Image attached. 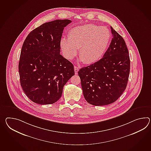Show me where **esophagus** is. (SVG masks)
I'll return each instance as SVG.
<instances>
[{"instance_id":"obj_1","label":"esophagus","mask_w":151,"mask_h":151,"mask_svg":"<svg viewBox=\"0 0 151 151\" xmlns=\"http://www.w3.org/2000/svg\"><path fill=\"white\" fill-rule=\"evenodd\" d=\"M74 70H75V75H77L78 71L79 70V67H78L77 66H74Z\"/></svg>"}]
</instances>
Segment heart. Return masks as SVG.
<instances>
[{
    "label": "heart",
    "instance_id": "heart-1",
    "mask_svg": "<svg viewBox=\"0 0 151 151\" xmlns=\"http://www.w3.org/2000/svg\"><path fill=\"white\" fill-rule=\"evenodd\" d=\"M111 34L107 27L94 24L74 27L68 34V38L61 39L60 46L64 57L71 60L79 49L80 60L93 63L102 57L111 40Z\"/></svg>",
    "mask_w": 151,
    "mask_h": 151
}]
</instances>
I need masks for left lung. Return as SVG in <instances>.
<instances>
[{"label":"left lung","instance_id":"8db88e82","mask_svg":"<svg viewBox=\"0 0 151 151\" xmlns=\"http://www.w3.org/2000/svg\"><path fill=\"white\" fill-rule=\"evenodd\" d=\"M113 38L103 57L78 71L86 100L93 106L111 104L126 89L130 59L124 38L111 27Z\"/></svg>","mask_w":151,"mask_h":151}]
</instances>
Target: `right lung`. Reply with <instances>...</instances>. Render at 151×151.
<instances>
[{
    "mask_svg": "<svg viewBox=\"0 0 151 151\" xmlns=\"http://www.w3.org/2000/svg\"><path fill=\"white\" fill-rule=\"evenodd\" d=\"M69 19L45 23L27 35L20 52L18 69L24 92L36 104H52L75 74L74 65L60 55V42Z\"/></svg>",
    "mask_w": 151,
    "mask_h": 151,
    "instance_id": "add662e5",
    "label": "right lung"
}]
</instances>
